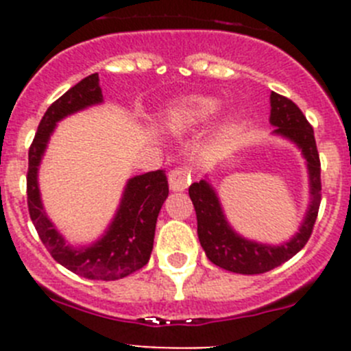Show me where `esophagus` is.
<instances>
[{"mask_svg": "<svg viewBox=\"0 0 351 351\" xmlns=\"http://www.w3.org/2000/svg\"><path fill=\"white\" fill-rule=\"evenodd\" d=\"M169 189L173 192H183V190L189 189L190 182H192V175H190L189 168H175L169 171L168 175Z\"/></svg>", "mask_w": 351, "mask_h": 351, "instance_id": "obj_1", "label": "esophagus"}]
</instances>
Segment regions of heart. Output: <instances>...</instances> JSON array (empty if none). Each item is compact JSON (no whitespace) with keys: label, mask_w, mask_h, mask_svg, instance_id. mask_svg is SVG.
I'll return each mask as SVG.
<instances>
[{"label":"heart","mask_w":351,"mask_h":351,"mask_svg":"<svg viewBox=\"0 0 351 351\" xmlns=\"http://www.w3.org/2000/svg\"><path fill=\"white\" fill-rule=\"evenodd\" d=\"M219 107L221 104L215 98L190 97L169 110L166 122L175 132H185L207 123L217 113Z\"/></svg>","instance_id":"1"}]
</instances>
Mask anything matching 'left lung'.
Wrapping results in <instances>:
<instances>
[{"label":"left lung","instance_id":"1","mask_svg":"<svg viewBox=\"0 0 351 351\" xmlns=\"http://www.w3.org/2000/svg\"><path fill=\"white\" fill-rule=\"evenodd\" d=\"M270 123L275 125L274 134L285 137L299 146L309 169L311 204L300 224L299 232L289 243L280 246L250 241L232 231L222 212L217 193L207 180L192 183L189 195L197 214V232L202 247L208 260L224 270L243 275H256L280 267L287 260L299 253L313 234L321 204V161L314 139L313 125L307 122L300 108L282 95H270Z\"/></svg>","mask_w":351,"mask_h":351}]
</instances>
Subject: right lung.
<instances>
[{"label": "right lung", "mask_w": 351, "mask_h": 351, "mask_svg": "<svg viewBox=\"0 0 351 351\" xmlns=\"http://www.w3.org/2000/svg\"><path fill=\"white\" fill-rule=\"evenodd\" d=\"M98 81L97 73L81 80L58 98L42 117L34 143L28 149L27 202L38 238L58 263L90 280H119L141 270L149 261L156 221L169 192L165 171L156 169L130 178L107 232L88 247L66 244L64 238L45 215L37 182L38 165L56 123L71 113L104 101Z\"/></svg>", "instance_id": "right-lung-1"}]
</instances>
